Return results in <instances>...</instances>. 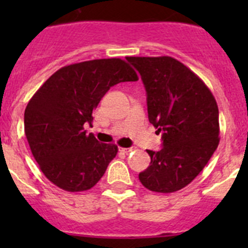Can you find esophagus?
<instances>
[{
  "label": "esophagus",
  "instance_id": "34e87169",
  "mask_svg": "<svg viewBox=\"0 0 248 248\" xmlns=\"http://www.w3.org/2000/svg\"><path fill=\"white\" fill-rule=\"evenodd\" d=\"M119 150L122 151V153H124V154H128V153H130V151L134 150V149L133 148H120Z\"/></svg>",
  "mask_w": 248,
  "mask_h": 248
}]
</instances>
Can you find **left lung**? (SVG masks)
<instances>
[{
	"mask_svg": "<svg viewBox=\"0 0 248 248\" xmlns=\"http://www.w3.org/2000/svg\"><path fill=\"white\" fill-rule=\"evenodd\" d=\"M146 92L149 122L161 133V149L146 150L150 165L140 183L155 192L189 185L218 145V108L194 72L171 57H126Z\"/></svg>",
	"mask_w": 248,
	"mask_h": 248,
	"instance_id": "left-lung-1",
	"label": "left lung"
}]
</instances>
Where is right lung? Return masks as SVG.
<instances>
[{
  "label": "right lung",
  "instance_id": "1",
  "mask_svg": "<svg viewBox=\"0 0 248 248\" xmlns=\"http://www.w3.org/2000/svg\"><path fill=\"white\" fill-rule=\"evenodd\" d=\"M134 69L119 58L67 65L48 78L28 102L25 133L48 180L65 191L92 189L102 179L118 146L87 134L93 109L110 87L135 82Z\"/></svg>",
  "mask_w": 248,
  "mask_h": 248
}]
</instances>
